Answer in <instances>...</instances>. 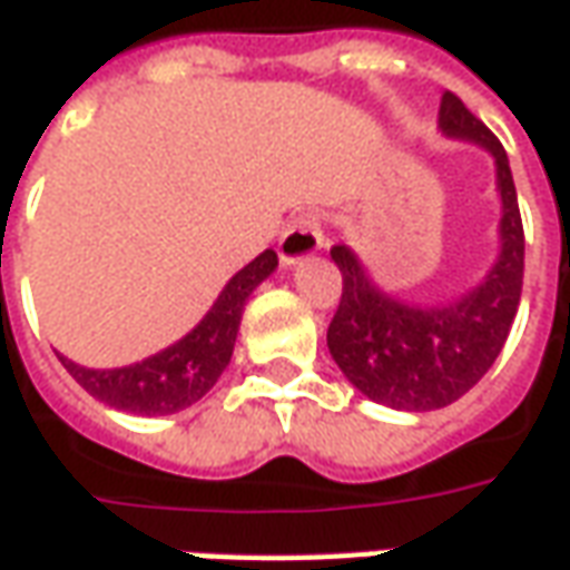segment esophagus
<instances>
[{
  "label": "esophagus",
  "instance_id": "obj_1",
  "mask_svg": "<svg viewBox=\"0 0 570 570\" xmlns=\"http://www.w3.org/2000/svg\"><path fill=\"white\" fill-rule=\"evenodd\" d=\"M323 247H326V235H323L321 219L314 213H305V216H298V219L286 225L277 253H281L284 265H298V262L308 259Z\"/></svg>",
  "mask_w": 570,
  "mask_h": 570
}]
</instances>
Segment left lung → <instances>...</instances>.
<instances>
[{
	"mask_svg": "<svg viewBox=\"0 0 570 570\" xmlns=\"http://www.w3.org/2000/svg\"><path fill=\"white\" fill-rule=\"evenodd\" d=\"M440 130L494 158L501 249L489 274L445 305H419L372 284L351 247L330 249L342 272V302L326 333L330 354L360 394L403 412L449 406L491 370L513 326L525 272L522 216L501 140L452 91L442 94Z\"/></svg>",
	"mask_w": 570,
	"mask_h": 570,
	"instance_id": "8db88e82",
	"label": "left lung"
}]
</instances>
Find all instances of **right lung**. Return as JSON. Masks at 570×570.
Masks as SVG:
<instances>
[{
	"mask_svg": "<svg viewBox=\"0 0 570 570\" xmlns=\"http://www.w3.org/2000/svg\"><path fill=\"white\" fill-rule=\"evenodd\" d=\"M274 268H277V253L274 249L259 253L225 284L213 308L204 314V321L191 333L140 363L118 366V370H88L63 354L57 357L67 366L69 375L106 406L121 409L130 415H149V419L174 415L179 409L198 403L200 396L219 382L235 351L240 314H244L249 293Z\"/></svg>",
	"mask_w": 570,
	"mask_h": 570,
	"instance_id": "1",
	"label": "right lung"
}]
</instances>
